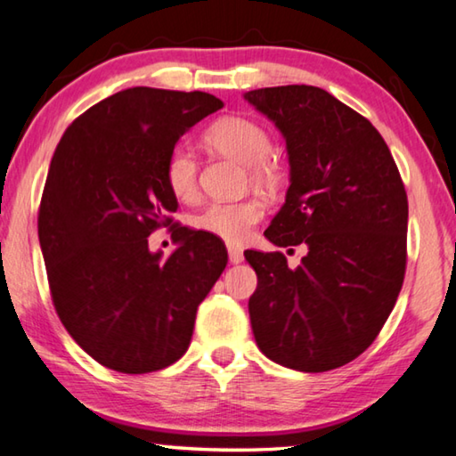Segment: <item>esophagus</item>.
I'll use <instances>...</instances> for the list:
<instances>
[{
	"instance_id": "34e87169",
	"label": "esophagus",
	"mask_w": 456,
	"mask_h": 456,
	"mask_svg": "<svg viewBox=\"0 0 456 456\" xmlns=\"http://www.w3.org/2000/svg\"><path fill=\"white\" fill-rule=\"evenodd\" d=\"M227 251H229V261L231 264H241L243 261V249L235 243H227Z\"/></svg>"
}]
</instances>
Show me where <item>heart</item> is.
<instances>
[{
	"mask_svg": "<svg viewBox=\"0 0 456 456\" xmlns=\"http://www.w3.org/2000/svg\"><path fill=\"white\" fill-rule=\"evenodd\" d=\"M205 142L223 157L249 167V176L257 184H272L277 179V165L269 159L272 136L256 120L229 117L221 118L205 133ZM165 181L179 200H192L199 191V165L189 146L179 144L168 152ZM265 217V205L259 199L237 203H213L195 217L199 229L231 243H243L253 227Z\"/></svg>",
	"mask_w": 456,
	"mask_h": 456,
	"instance_id": "1",
	"label": "heart"
}]
</instances>
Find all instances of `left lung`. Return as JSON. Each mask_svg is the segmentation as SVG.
Returning <instances> with one entry per match:
<instances>
[{
    "instance_id": "left-lung-1",
    "label": "left lung",
    "mask_w": 456,
    "mask_h": 456,
    "mask_svg": "<svg viewBox=\"0 0 456 456\" xmlns=\"http://www.w3.org/2000/svg\"><path fill=\"white\" fill-rule=\"evenodd\" d=\"M280 128L289 189L265 237L304 243L283 253L245 251L257 273L249 318L259 350L302 372L344 366L374 342L403 288L408 199L372 122L330 92L291 84L245 92Z\"/></svg>"
}]
</instances>
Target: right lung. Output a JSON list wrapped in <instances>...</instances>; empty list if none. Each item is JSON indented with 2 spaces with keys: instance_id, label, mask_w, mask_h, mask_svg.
I'll list each match as a JSON object with an SVG mask.
<instances>
[{
  "instance_id": "add662e5",
  "label": "right lung",
  "mask_w": 456,
  "mask_h": 456,
  "mask_svg": "<svg viewBox=\"0 0 456 456\" xmlns=\"http://www.w3.org/2000/svg\"><path fill=\"white\" fill-rule=\"evenodd\" d=\"M219 108L207 92L128 88L80 114L53 152L37 217L53 304L80 348L117 372L175 364L227 265L215 235L175 225L165 181L168 152ZM160 226L180 243L171 256L148 247Z\"/></svg>"
}]
</instances>
